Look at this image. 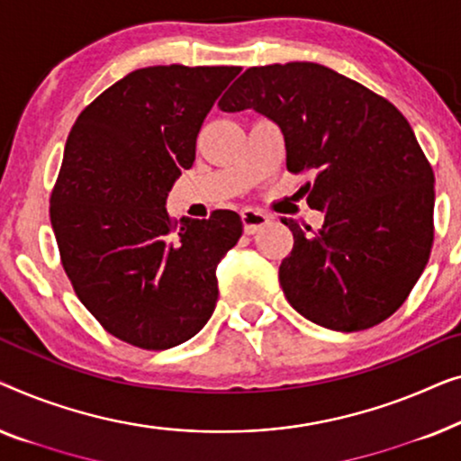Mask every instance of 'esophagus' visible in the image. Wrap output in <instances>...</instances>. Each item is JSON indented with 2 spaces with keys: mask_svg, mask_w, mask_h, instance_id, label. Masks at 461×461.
<instances>
[{
  "mask_svg": "<svg viewBox=\"0 0 461 461\" xmlns=\"http://www.w3.org/2000/svg\"><path fill=\"white\" fill-rule=\"evenodd\" d=\"M269 221H271V215H267L265 211H258V209H244L242 211V223H244L246 233H255L261 228H265Z\"/></svg>",
  "mask_w": 461,
  "mask_h": 461,
  "instance_id": "esophagus-1",
  "label": "esophagus"
}]
</instances>
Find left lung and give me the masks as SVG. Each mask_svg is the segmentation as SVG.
I'll use <instances>...</instances> for the list:
<instances>
[{
	"instance_id": "obj_1",
	"label": "left lung",
	"mask_w": 461,
	"mask_h": 461,
	"mask_svg": "<svg viewBox=\"0 0 461 461\" xmlns=\"http://www.w3.org/2000/svg\"><path fill=\"white\" fill-rule=\"evenodd\" d=\"M252 108L282 129L290 173L323 212L317 231L282 219L294 236L280 265L288 303L309 321L359 332L391 317L430 257L434 173L410 122L391 102L315 62L252 67L219 102Z\"/></svg>"
}]
</instances>
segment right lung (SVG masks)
I'll use <instances>...</instances> for the list:
<instances>
[{"instance_id": "1", "label": "right lung", "mask_w": 461, "mask_h": 461, "mask_svg": "<svg viewBox=\"0 0 461 461\" xmlns=\"http://www.w3.org/2000/svg\"><path fill=\"white\" fill-rule=\"evenodd\" d=\"M240 67L138 68L102 92L70 129L50 219L79 301L122 342L165 351L215 311V269L242 236L233 211L168 217L175 179Z\"/></svg>"}]
</instances>
